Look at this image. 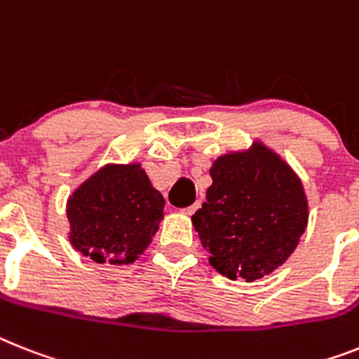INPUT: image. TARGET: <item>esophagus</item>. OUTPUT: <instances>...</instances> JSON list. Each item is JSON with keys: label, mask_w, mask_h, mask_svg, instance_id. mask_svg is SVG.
I'll use <instances>...</instances> for the list:
<instances>
[{"label": "esophagus", "mask_w": 359, "mask_h": 359, "mask_svg": "<svg viewBox=\"0 0 359 359\" xmlns=\"http://www.w3.org/2000/svg\"><path fill=\"white\" fill-rule=\"evenodd\" d=\"M200 207H201V203H200V201H196V203H192L191 207H187V209H183V212L191 216V215H194V212H196L198 209H200Z\"/></svg>", "instance_id": "obj_1"}]
</instances>
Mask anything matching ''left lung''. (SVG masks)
Returning <instances> with one entry per match:
<instances>
[{"instance_id": "left-lung-1", "label": "left lung", "mask_w": 359, "mask_h": 359, "mask_svg": "<svg viewBox=\"0 0 359 359\" xmlns=\"http://www.w3.org/2000/svg\"><path fill=\"white\" fill-rule=\"evenodd\" d=\"M211 177L207 201L192 215L209 264L233 280L262 279L288 260L306 229L303 183L262 143L220 156Z\"/></svg>"}]
</instances>
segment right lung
<instances>
[{"label": "right lung", "instance_id": "1", "mask_svg": "<svg viewBox=\"0 0 359 359\" xmlns=\"http://www.w3.org/2000/svg\"><path fill=\"white\" fill-rule=\"evenodd\" d=\"M163 207L139 163L106 165L67 200L69 242L99 264H132L158 233Z\"/></svg>", "mask_w": 359, "mask_h": 359}]
</instances>
